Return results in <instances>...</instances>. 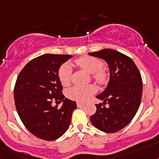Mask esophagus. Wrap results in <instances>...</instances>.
<instances>
[{"label": "esophagus", "mask_w": 159, "mask_h": 159, "mask_svg": "<svg viewBox=\"0 0 159 159\" xmlns=\"http://www.w3.org/2000/svg\"><path fill=\"white\" fill-rule=\"evenodd\" d=\"M77 107H78V108H81V107H83L85 104H84L83 103H80V102H77Z\"/></svg>", "instance_id": "esophagus-1"}]
</instances>
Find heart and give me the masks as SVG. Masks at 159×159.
<instances>
[{"mask_svg": "<svg viewBox=\"0 0 159 159\" xmlns=\"http://www.w3.org/2000/svg\"><path fill=\"white\" fill-rule=\"evenodd\" d=\"M76 64L81 68L92 74L93 79L100 84H104L108 81V74L104 70L101 69L103 63L96 58L84 56L77 59ZM72 68L68 64H63L59 69L58 77L60 83L66 86L70 84ZM96 88L94 85H87L85 86H75L71 87L66 91V95L68 99L76 101H86L91 95L95 92Z\"/></svg>", "mask_w": 159, "mask_h": 159, "instance_id": "1", "label": "heart"}]
</instances>
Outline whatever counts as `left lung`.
Returning <instances> with one entry per match:
<instances>
[{
    "label": "left lung",
    "instance_id": "1",
    "mask_svg": "<svg viewBox=\"0 0 159 159\" xmlns=\"http://www.w3.org/2000/svg\"><path fill=\"white\" fill-rule=\"evenodd\" d=\"M89 55L104 59L110 72L108 86L96 95L104 102L95 104L96 112L91 117V122L104 132H116L130 123L140 107L141 75L133 60L117 50L104 49Z\"/></svg>",
    "mask_w": 159,
    "mask_h": 159
}]
</instances>
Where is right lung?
Returning a JSON list of instances; mask_svg holds the SVG:
<instances>
[{
  "instance_id": "obj_1",
  "label": "right lung",
  "mask_w": 159,
  "mask_h": 159,
  "mask_svg": "<svg viewBox=\"0 0 159 159\" xmlns=\"http://www.w3.org/2000/svg\"><path fill=\"white\" fill-rule=\"evenodd\" d=\"M69 55L45 54L26 64L17 77L14 90L16 110L25 127L35 136L55 140L65 133L75 101L62 94L58 72ZM52 101L63 102L61 108L52 106Z\"/></svg>"
}]
</instances>
